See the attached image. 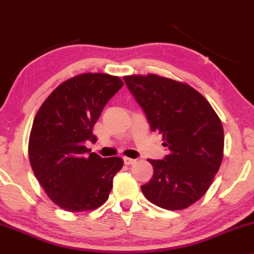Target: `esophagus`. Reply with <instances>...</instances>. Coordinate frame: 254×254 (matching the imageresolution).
Listing matches in <instances>:
<instances>
[{"instance_id": "34e87169", "label": "esophagus", "mask_w": 254, "mask_h": 254, "mask_svg": "<svg viewBox=\"0 0 254 254\" xmlns=\"http://www.w3.org/2000/svg\"><path fill=\"white\" fill-rule=\"evenodd\" d=\"M123 160H124V164L125 165H132V164H135L136 162V160L135 159H131V157H123Z\"/></svg>"}]
</instances>
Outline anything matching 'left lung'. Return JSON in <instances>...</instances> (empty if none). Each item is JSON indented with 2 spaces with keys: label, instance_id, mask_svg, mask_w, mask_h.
I'll return each mask as SVG.
<instances>
[{
  "label": "left lung",
  "instance_id": "8db88e82",
  "mask_svg": "<svg viewBox=\"0 0 254 254\" xmlns=\"http://www.w3.org/2000/svg\"><path fill=\"white\" fill-rule=\"evenodd\" d=\"M123 78L151 131L162 135V145L170 150L164 160H148L154 174L141 190L160 208L186 209L204 196L220 168L222 123L209 101L190 84L156 74Z\"/></svg>",
  "mask_w": 254,
  "mask_h": 254
}]
</instances>
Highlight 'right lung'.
Instances as JSON below:
<instances>
[{"mask_svg":"<svg viewBox=\"0 0 254 254\" xmlns=\"http://www.w3.org/2000/svg\"><path fill=\"white\" fill-rule=\"evenodd\" d=\"M123 81L101 72H86L61 83L34 117L28 141L31 167L49 198L63 210H94L106 202L121 157L89 153L93 127L105 105Z\"/></svg>","mask_w":254,"mask_h":254,"instance_id":"add662e5","label":"right lung"}]
</instances>
